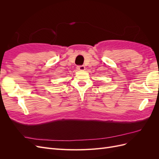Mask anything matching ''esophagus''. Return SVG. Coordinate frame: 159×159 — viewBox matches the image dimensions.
<instances>
[{
  "label": "esophagus",
  "mask_w": 159,
  "mask_h": 159,
  "mask_svg": "<svg viewBox=\"0 0 159 159\" xmlns=\"http://www.w3.org/2000/svg\"><path fill=\"white\" fill-rule=\"evenodd\" d=\"M77 69L80 71H82L85 70V66H77Z\"/></svg>",
  "instance_id": "1"
}]
</instances>
